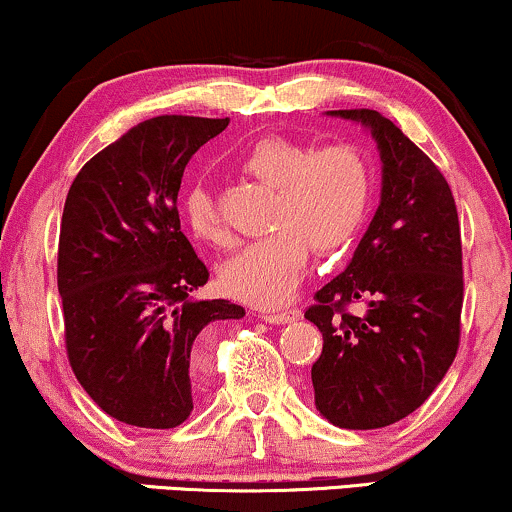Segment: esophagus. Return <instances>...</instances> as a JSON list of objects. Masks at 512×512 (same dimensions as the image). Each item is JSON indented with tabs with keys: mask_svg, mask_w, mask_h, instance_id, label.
<instances>
[{
	"mask_svg": "<svg viewBox=\"0 0 512 512\" xmlns=\"http://www.w3.org/2000/svg\"><path fill=\"white\" fill-rule=\"evenodd\" d=\"M264 322L269 324H288V322H295V319H300V310H286V312H267V315H262Z\"/></svg>",
	"mask_w": 512,
	"mask_h": 512,
	"instance_id": "esophagus-1",
	"label": "esophagus"
}]
</instances>
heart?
Masks as SVG:
<instances>
[{
	"mask_svg": "<svg viewBox=\"0 0 512 512\" xmlns=\"http://www.w3.org/2000/svg\"><path fill=\"white\" fill-rule=\"evenodd\" d=\"M238 169L274 188L267 236L245 245L221 267L219 281L231 298L257 307L283 305L307 267V243L319 252L348 245L365 224L372 202V169L365 152L350 143L310 145L264 135L238 159ZM188 231L209 245H226L214 195L193 183L181 197Z\"/></svg>",
	"mask_w": 512,
	"mask_h": 512,
	"instance_id": "obj_1",
	"label": "heart"
}]
</instances>
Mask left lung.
Wrapping results in <instances>:
<instances>
[{"mask_svg":"<svg viewBox=\"0 0 512 512\" xmlns=\"http://www.w3.org/2000/svg\"><path fill=\"white\" fill-rule=\"evenodd\" d=\"M372 131L381 202L346 272L315 293L305 317L322 331L312 365L317 410L343 429H379L432 396L460 343L463 245L451 186L396 123L338 109ZM360 304V313H350Z\"/></svg>","mask_w":512,"mask_h":512,"instance_id":"1","label":"left lung"}]
</instances>
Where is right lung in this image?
<instances>
[{"label": "right lung", "mask_w": 512, "mask_h": 512, "mask_svg": "<svg viewBox=\"0 0 512 512\" xmlns=\"http://www.w3.org/2000/svg\"><path fill=\"white\" fill-rule=\"evenodd\" d=\"M226 126L147 119L97 152L66 195L57 260L66 353L88 396L133 427L186 422L209 329L245 315L229 300L188 298L209 272L176 209L190 157Z\"/></svg>", "instance_id": "obj_1"}]
</instances>
